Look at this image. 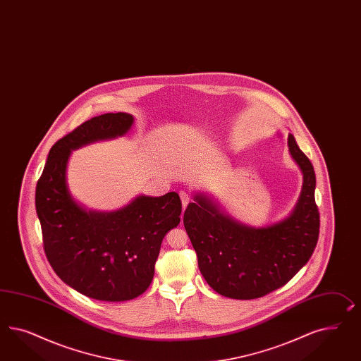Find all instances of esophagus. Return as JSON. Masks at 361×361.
I'll return each instance as SVG.
<instances>
[{
    "label": "esophagus",
    "mask_w": 361,
    "mask_h": 361,
    "mask_svg": "<svg viewBox=\"0 0 361 361\" xmlns=\"http://www.w3.org/2000/svg\"><path fill=\"white\" fill-rule=\"evenodd\" d=\"M180 198H181V202H183V207H184V209H185L188 204L190 202V200H192L190 193H188L185 190H181V192H180Z\"/></svg>",
    "instance_id": "1"
}]
</instances>
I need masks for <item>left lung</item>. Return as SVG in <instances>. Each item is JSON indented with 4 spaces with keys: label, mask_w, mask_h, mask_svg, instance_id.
Instances as JSON below:
<instances>
[{
    "label": "left lung",
    "mask_w": 361,
    "mask_h": 361,
    "mask_svg": "<svg viewBox=\"0 0 361 361\" xmlns=\"http://www.w3.org/2000/svg\"><path fill=\"white\" fill-rule=\"evenodd\" d=\"M288 147L303 175L302 190L289 216L255 228L236 222L205 195H195L184 226L206 283L221 295L254 300L283 286L309 262L319 236L315 172L292 134Z\"/></svg>",
    "instance_id": "obj_1"
}]
</instances>
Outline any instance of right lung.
<instances>
[{"mask_svg": "<svg viewBox=\"0 0 361 361\" xmlns=\"http://www.w3.org/2000/svg\"><path fill=\"white\" fill-rule=\"evenodd\" d=\"M133 123L131 114L107 113L59 139L35 190L43 247L52 269L71 288L98 301H128L146 292L163 238L180 224L181 201L175 192L139 195L110 213L87 212L69 193L71 152L125 135Z\"/></svg>", "mask_w": 361, "mask_h": 361, "instance_id": "obj_1", "label": "right lung"}]
</instances>
